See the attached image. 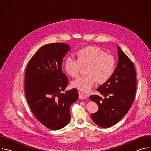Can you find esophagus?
I'll return each instance as SVG.
<instances>
[{
    "label": "esophagus",
    "instance_id": "34e87169",
    "mask_svg": "<svg viewBox=\"0 0 151 151\" xmlns=\"http://www.w3.org/2000/svg\"><path fill=\"white\" fill-rule=\"evenodd\" d=\"M79 98L80 99H88V96L87 94H85L79 92Z\"/></svg>",
    "mask_w": 151,
    "mask_h": 151
}]
</instances>
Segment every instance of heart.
I'll return each instance as SVG.
<instances>
[{"mask_svg": "<svg viewBox=\"0 0 151 151\" xmlns=\"http://www.w3.org/2000/svg\"><path fill=\"white\" fill-rule=\"evenodd\" d=\"M76 60L71 57L66 59L64 68L72 78L79 76L81 68H85L86 76L72 82V86L83 93H88L96 82L103 84L108 81L113 75L116 61L115 58L95 46H87L78 50Z\"/></svg>", "mask_w": 151, "mask_h": 151, "instance_id": "heart-1", "label": "heart"}]
</instances>
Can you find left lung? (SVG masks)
Wrapping results in <instances>:
<instances>
[{"mask_svg":"<svg viewBox=\"0 0 151 151\" xmlns=\"http://www.w3.org/2000/svg\"><path fill=\"white\" fill-rule=\"evenodd\" d=\"M118 61L115 72L97 90L104 97L91 95L90 99L99 106L91 116L95 124L108 128L118 123L130 110L136 91V72L133 63L118 46Z\"/></svg>","mask_w":151,"mask_h":151,"instance_id":"1","label":"left lung"}]
</instances>
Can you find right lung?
Returning <instances> with one entry per match:
<instances>
[{
	"instance_id": "right-lung-1",
	"label": "right lung",
	"mask_w": 151,
	"mask_h": 151,
	"mask_svg": "<svg viewBox=\"0 0 151 151\" xmlns=\"http://www.w3.org/2000/svg\"><path fill=\"white\" fill-rule=\"evenodd\" d=\"M70 50L65 43L42 46L29 61L25 73L24 91L30 108L41 124L52 130L69 122L70 107L79 97L76 88L63 93L69 80L61 64Z\"/></svg>"
}]
</instances>
